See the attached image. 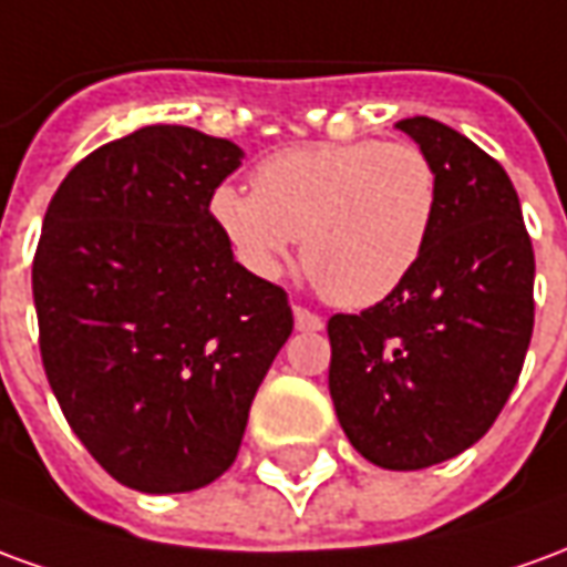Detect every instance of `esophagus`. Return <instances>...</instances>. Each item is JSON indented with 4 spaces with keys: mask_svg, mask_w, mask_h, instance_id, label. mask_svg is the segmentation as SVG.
<instances>
[{
    "mask_svg": "<svg viewBox=\"0 0 567 567\" xmlns=\"http://www.w3.org/2000/svg\"><path fill=\"white\" fill-rule=\"evenodd\" d=\"M295 324H297V331H321V328H324L321 316L309 312L307 307H295Z\"/></svg>",
    "mask_w": 567,
    "mask_h": 567,
    "instance_id": "obj_1",
    "label": "esophagus"
}]
</instances>
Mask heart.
Segmentation results:
<instances>
[{"label":"heart","instance_id":"b5f03b06","mask_svg":"<svg viewBox=\"0 0 567 567\" xmlns=\"http://www.w3.org/2000/svg\"><path fill=\"white\" fill-rule=\"evenodd\" d=\"M255 190L218 185L215 227L264 279L279 276L300 236L303 267L331 303L364 309L394 295L425 255L440 175L416 142H321L255 166Z\"/></svg>","mask_w":567,"mask_h":567}]
</instances>
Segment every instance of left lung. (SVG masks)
<instances>
[{"label": "left lung", "instance_id": "8db88e82", "mask_svg": "<svg viewBox=\"0 0 567 567\" xmlns=\"http://www.w3.org/2000/svg\"><path fill=\"white\" fill-rule=\"evenodd\" d=\"M398 130L437 166V221L394 295L331 316L328 385L368 462L419 471L474 446L507 404L535 328V248L495 157L434 117Z\"/></svg>", "mask_w": 567, "mask_h": 567}]
</instances>
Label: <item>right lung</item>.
Segmentation results:
<instances>
[{
  "mask_svg": "<svg viewBox=\"0 0 567 567\" xmlns=\"http://www.w3.org/2000/svg\"><path fill=\"white\" fill-rule=\"evenodd\" d=\"M243 148L154 124L91 151L56 187L32 260L48 382L117 483L194 492L234 464L295 316L236 264L209 197Z\"/></svg>",
  "mask_w": 567,
  "mask_h": 567,
  "instance_id": "right-lung-1",
  "label": "right lung"
}]
</instances>
